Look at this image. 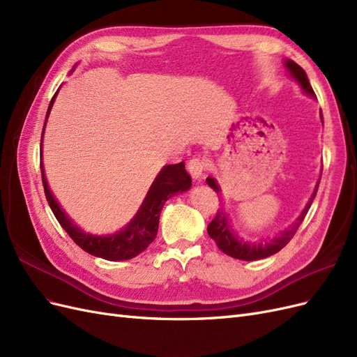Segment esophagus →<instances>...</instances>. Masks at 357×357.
<instances>
[{"instance_id":"34e87169","label":"esophagus","mask_w":357,"mask_h":357,"mask_svg":"<svg viewBox=\"0 0 357 357\" xmlns=\"http://www.w3.org/2000/svg\"><path fill=\"white\" fill-rule=\"evenodd\" d=\"M188 169H189L190 176H192L193 178L199 180V178H202L204 171L207 169V162H205V160L201 159V158H193V159L189 160Z\"/></svg>"}]
</instances>
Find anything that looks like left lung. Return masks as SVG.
<instances>
[{
	"mask_svg": "<svg viewBox=\"0 0 357 357\" xmlns=\"http://www.w3.org/2000/svg\"><path fill=\"white\" fill-rule=\"evenodd\" d=\"M286 67L290 71L291 77H294L301 84L302 89H304L311 96L316 95L314 91H312V88H311L310 82H308L307 73L302 70L296 62L286 61ZM207 183L214 192H220L218 183H215L214 178L208 177ZM316 193H317V188L314 189V193L311 195V198L307 204V207L304 208V211L301 213V215L296 219V222L291 225L289 229H284L283 232H280L277 236H274V238H271V240H264V241H259V243L243 241L238 235H235L228 214H226V211H223V210H218L215 218L210 222L208 228H207L208 235L215 241V244H218V247L220 248L223 253H226L231 257H235V259H241V261H247V262L248 261H257V259H265L268 256H273V255H275V253L282 250V248L291 238H294V235L296 234L299 225L302 223V220L305 219L308 208L311 207L312 199L316 198Z\"/></svg>",
	"mask_w": 357,
	"mask_h": 357,
	"instance_id": "left-lung-1",
	"label": "left lung"
}]
</instances>
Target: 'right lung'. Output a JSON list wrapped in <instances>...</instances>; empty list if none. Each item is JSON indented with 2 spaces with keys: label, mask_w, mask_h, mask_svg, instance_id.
I'll list each match as a JSON object with an SVG mask.
<instances>
[{
  "label": "right lung",
  "mask_w": 357,
  "mask_h": 357,
  "mask_svg": "<svg viewBox=\"0 0 357 357\" xmlns=\"http://www.w3.org/2000/svg\"><path fill=\"white\" fill-rule=\"evenodd\" d=\"M56 95L58 92L53 95V98L49 104L46 119L49 117L50 109L53 102H55ZM43 131H45V129H43ZM40 168L46 199L59 225L71 236V240L80 248H83L84 252H88L89 255H93L96 257L107 259V261H128V259H132L137 255L144 252L149 244L153 243V240L156 238L160 210L164 207L167 199L174 197L178 192L188 190L192 185V178L185 169V162H180V164L176 165H165L159 171L153 185L150 186L138 213L123 229L110 235H92L89 232L82 231L77 225H74V222L68 218L66 211L59 207V204L53 198L52 192L47 186L43 164L40 165Z\"/></svg>",
  "instance_id": "add662e5"
}]
</instances>
